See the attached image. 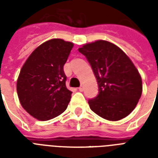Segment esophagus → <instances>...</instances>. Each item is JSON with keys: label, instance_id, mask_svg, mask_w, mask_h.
I'll list each match as a JSON object with an SVG mask.
<instances>
[{"label": "esophagus", "instance_id": "34e87169", "mask_svg": "<svg viewBox=\"0 0 158 158\" xmlns=\"http://www.w3.org/2000/svg\"><path fill=\"white\" fill-rule=\"evenodd\" d=\"M79 91H80V92H83V91H84V86H80V87H79Z\"/></svg>", "mask_w": 158, "mask_h": 158}]
</instances>
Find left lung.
<instances>
[{
	"label": "left lung",
	"instance_id": "obj_1",
	"mask_svg": "<svg viewBox=\"0 0 158 158\" xmlns=\"http://www.w3.org/2000/svg\"><path fill=\"white\" fill-rule=\"evenodd\" d=\"M96 77L98 94L89 99L91 110L108 120H121L131 113L142 94V79L121 49L106 41L79 48Z\"/></svg>",
	"mask_w": 158,
	"mask_h": 158
}]
</instances>
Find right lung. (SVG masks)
<instances>
[{
	"instance_id": "obj_1",
	"label": "right lung",
	"mask_w": 158,
	"mask_h": 158,
	"mask_svg": "<svg viewBox=\"0 0 158 158\" xmlns=\"http://www.w3.org/2000/svg\"><path fill=\"white\" fill-rule=\"evenodd\" d=\"M74 44L52 39L33 51L20 70L17 93L23 109L40 120L60 115L67 108L72 92L65 85L64 64Z\"/></svg>"
}]
</instances>
